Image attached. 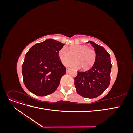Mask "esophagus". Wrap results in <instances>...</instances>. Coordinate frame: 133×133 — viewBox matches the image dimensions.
Listing matches in <instances>:
<instances>
[{
  "instance_id": "esophagus-1",
  "label": "esophagus",
  "mask_w": 133,
  "mask_h": 133,
  "mask_svg": "<svg viewBox=\"0 0 133 133\" xmlns=\"http://www.w3.org/2000/svg\"><path fill=\"white\" fill-rule=\"evenodd\" d=\"M70 68H67V69H66V72H67V73H69V72L70 71Z\"/></svg>"
}]
</instances>
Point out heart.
<instances>
[{
    "instance_id": "b5f03b06",
    "label": "heart",
    "mask_w": 133,
    "mask_h": 133,
    "mask_svg": "<svg viewBox=\"0 0 133 133\" xmlns=\"http://www.w3.org/2000/svg\"><path fill=\"white\" fill-rule=\"evenodd\" d=\"M58 55L63 64L67 63L66 66L76 68L80 66L84 70L89 69L93 66L96 59L95 50L85 45H72L68 49L63 47L59 50ZM74 58L76 62H69Z\"/></svg>"
}]
</instances>
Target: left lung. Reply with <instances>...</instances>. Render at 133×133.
I'll list each match as a JSON object with an SVG mask.
<instances>
[{
	"instance_id": "1",
	"label": "left lung",
	"mask_w": 133,
	"mask_h": 133,
	"mask_svg": "<svg viewBox=\"0 0 133 133\" xmlns=\"http://www.w3.org/2000/svg\"><path fill=\"white\" fill-rule=\"evenodd\" d=\"M96 53V61L89 70L78 71L74 85L78 94L84 98L98 97L105 91L110 82V56L104 48L89 41Z\"/></svg>"
}]
</instances>
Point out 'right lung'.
<instances>
[{
	"instance_id": "add662e5",
	"label": "right lung",
	"mask_w": 133,
	"mask_h": 133,
	"mask_svg": "<svg viewBox=\"0 0 133 133\" xmlns=\"http://www.w3.org/2000/svg\"><path fill=\"white\" fill-rule=\"evenodd\" d=\"M64 44L48 39L32 46L22 65L23 82L26 88L38 96L54 92L60 79L66 74V68L60 60L58 51Z\"/></svg>"
}]
</instances>
